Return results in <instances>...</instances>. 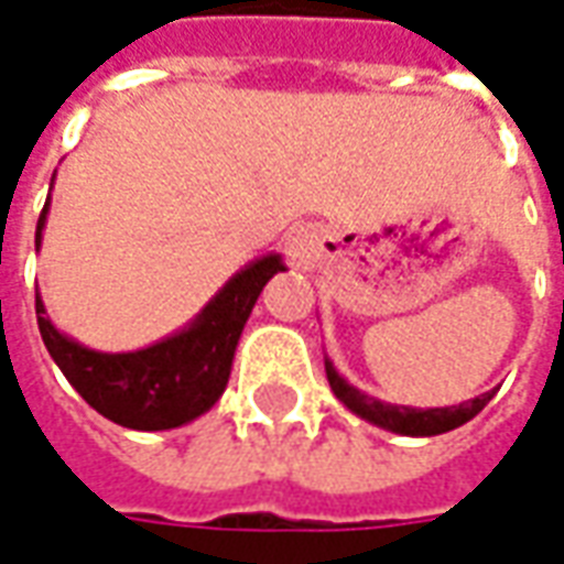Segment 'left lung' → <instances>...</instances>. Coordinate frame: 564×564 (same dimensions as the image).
Returning <instances> with one entry per match:
<instances>
[{
	"label": "left lung",
	"mask_w": 564,
	"mask_h": 564,
	"mask_svg": "<svg viewBox=\"0 0 564 564\" xmlns=\"http://www.w3.org/2000/svg\"><path fill=\"white\" fill-rule=\"evenodd\" d=\"M325 373L334 394L343 401V406L352 410L355 416L367 419L377 429L403 434V437H434V434H446V431L458 429V425H465V422L477 416L482 406L492 401L495 394V391H486L480 398L458 403V406H429V410H419V406L386 403L379 401V398H370L365 391H358L355 386H349L346 379L339 377L330 358H325Z\"/></svg>",
	"instance_id": "1"
}]
</instances>
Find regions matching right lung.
Here are the masks:
<instances>
[{
  "instance_id": "1",
  "label": "right lung",
  "mask_w": 564,
  "mask_h": 564,
  "mask_svg": "<svg viewBox=\"0 0 564 564\" xmlns=\"http://www.w3.org/2000/svg\"><path fill=\"white\" fill-rule=\"evenodd\" d=\"M47 206L51 199L35 225V249L42 246ZM282 270V254H263L246 263L199 310L197 318L135 352H97L59 334L39 294L35 318L47 352L57 361L63 377L97 413L133 431L178 429L203 416L225 394L242 327L263 285Z\"/></svg>"
}]
</instances>
